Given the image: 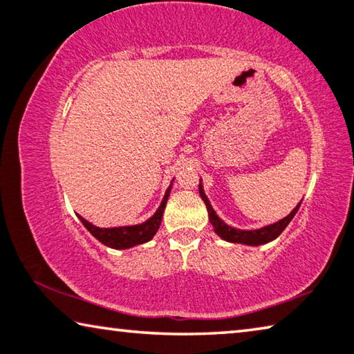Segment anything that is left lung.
I'll list each match as a JSON object with an SVG mask.
<instances>
[{
  "mask_svg": "<svg viewBox=\"0 0 354 354\" xmlns=\"http://www.w3.org/2000/svg\"><path fill=\"white\" fill-rule=\"evenodd\" d=\"M199 194L203 196L205 205H207V210H209V220L212 223V226H214L215 232L218 234L221 239H225L227 242H236V243H245V245H263V243H268L270 241H274L280 236L281 232H283L285 227L290 225V221L295 218L297 209L301 207V203H299L292 212L285 218H281L280 221L274 223V225H269V226H264L261 227V230H253V231H242V230H236V227H231L227 226L225 221H223L218 215L215 214V210L212 209V205L209 203L207 196L204 194V189H203V185L199 183Z\"/></svg>",
  "mask_w": 354,
  "mask_h": 354,
  "instance_id": "8db88e82",
  "label": "left lung"
}]
</instances>
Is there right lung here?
Masks as SVG:
<instances>
[{
  "label": "right lung",
  "instance_id": "add662e5",
  "mask_svg": "<svg viewBox=\"0 0 354 354\" xmlns=\"http://www.w3.org/2000/svg\"><path fill=\"white\" fill-rule=\"evenodd\" d=\"M171 193V187L166 189L165 198H162V203L158 207V210L155 212V215L151 216L140 225H134V226H120V227H97L91 223L86 221L82 216H79L82 225L91 232V236H95L97 241L104 245L111 247V248H117V250H124L134 245H139V243L149 242L151 237L155 236L156 231L161 225V218H162V212H165L167 198H169Z\"/></svg>",
  "mask_w": 354,
  "mask_h": 354
}]
</instances>
